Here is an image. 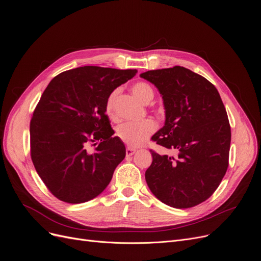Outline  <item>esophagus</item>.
Here are the masks:
<instances>
[{"label": "esophagus", "mask_w": 261, "mask_h": 261, "mask_svg": "<svg viewBox=\"0 0 261 261\" xmlns=\"http://www.w3.org/2000/svg\"><path fill=\"white\" fill-rule=\"evenodd\" d=\"M135 152H136V150H135V149L130 148V147H127V149H126V155H127V156H131V155H133Z\"/></svg>", "instance_id": "34e87169"}]
</instances>
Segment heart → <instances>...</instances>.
Returning a JSON list of instances; mask_svg holds the SVG:
<instances>
[{"instance_id": "obj_1", "label": "heart", "mask_w": 261, "mask_h": 261, "mask_svg": "<svg viewBox=\"0 0 261 261\" xmlns=\"http://www.w3.org/2000/svg\"><path fill=\"white\" fill-rule=\"evenodd\" d=\"M133 94L141 101L148 103L153 97V90L145 82H139L132 87ZM117 91H113L109 95L106 102V114L112 120L117 119L115 111V97ZM156 129V123L152 119H145L142 121L123 122L117 127L116 133L118 138L130 147H140L144 145Z\"/></svg>"}]
</instances>
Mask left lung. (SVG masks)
<instances>
[{
  "label": "left lung",
  "instance_id": "8db88e82",
  "mask_svg": "<svg viewBox=\"0 0 261 261\" xmlns=\"http://www.w3.org/2000/svg\"><path fill=\"white\" fill-rule=\"evenodd\" d=\"M162 95L165 125L152 141L175 150V158L151 151L145 179L151 193L174 208L207 200L228 167L230 127L215 86L183 66L142 73Z\"/></svg>",
  "mask_w": 261,
  "mask_h": 261
}]
</instances>
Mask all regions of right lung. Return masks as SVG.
I'll use <instances>...</instances> for the list:
<instances>
[{"mask_svg":"<svg viewBox=\"0 0 261 261\" xmlns=\"http://www.w3.org/2000/svg\"><path fill=\"white\" fill-rule=\"evenodd\" d=\"M136 73L80 66L53 78L41 96L31 120V155L41 180L59 200L78 204L96 198L125 159V145L112 136L106 102Z\"/></svg>","mask_w":261,"mask_h":261,"instance_id":"1","label":"right lung"}]
</instances>
